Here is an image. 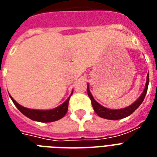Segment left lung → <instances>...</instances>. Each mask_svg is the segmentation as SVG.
Listing matches in <instances>:
<instances>
[{
  "label": "left lung",
  "mask_w": 157,
  "mask_h": 157,
  "mask_svg": "<svg viewBox=\"0 0 157 157\" xmlns=\"http://www.w3.org/2000/svg\"><path fill=\"white\" fill-rule=\"evenodd\" d=\"M148 83H149V75L147 74L145 89H144L143 92L142 93V95L140 96V98H138V100L136 101L133 104H132V105L128 106V107L124 108V109H120V110H110V109H107V108L104 107L101 105H100L99 103L97 102L94 100V98L92 96V94H91V92H90L89 88H88V85H87V91L88 97H89L91 102H92V107L94 109V111L98 115V116L104 118V119H107V120H120V119H123V118L127 117V116L130 115L132 113L134 112L138 109V106L142 104V102L144 100V98H145V96L147 94V92Z\"/></svg>",
  "instance_id": "obj_1"
}]
</instances>
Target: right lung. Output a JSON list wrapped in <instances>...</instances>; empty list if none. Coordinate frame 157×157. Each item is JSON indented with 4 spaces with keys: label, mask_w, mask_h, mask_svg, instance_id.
<instances>
[{
    "label": "right lung",
    "mask_w": 157,
    "mask_h": 157,
    "mask_svg": "<svg viewBox=\"0 0 157 157\" xmlns=\"http://www.w3.org/2000/svg\"><path fill=\"white\" fill-rule=\"evenodd\" d=\"M73 93V92H72ZM71 93V95H72ZM70 95V96H71ZM70 98H68L67 100L65 101V102L62 105H60L58 107L55 108L53 110H33V109H28L24 106H22L19 104L15 101L13 98L10 97L12 101L14 102L19 110L21 113H23L25 116H27L29 119H31L35 121H38V122H53V121H56V120H60L65 115V114L68 111V105H69V101Z\"/></svg>",
    "instance_id": "obj_1"
}]
</instances>
